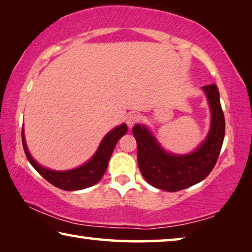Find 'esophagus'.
<instances>
[{
	"label": "esophagus",
	"mask_w": 252,
	"mask_h": 252,
	"mask_svg": "<svg viewBox=\"0 0 252 252\" xmlns=\"http://www.w3.org/2000/svg\"><path fill=\"white\" fill-rule=\"evenodd\" d=\"M139 120H140V117L138 116V114L132 113V114H130L129 117L126 118V125H127V126H129V127H132V126L135 125L136 122H139Z\"/></svg>",
	"instance_id": "1"
}]
</instances>
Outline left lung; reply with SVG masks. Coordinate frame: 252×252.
Here are the masks:
<instances>
[{
	"label": "left lung",
	"mask_w": 252,
	"mask_h": 252,
	"mask_svg": "<svg viewBox=\"0 0 252 252\" xmlns=\"http://www.w3.org/2000/svg\"><path fill=\"white\" fill-rule=\"evenodd\" d=\"M211 113L210 129L194 151L174 155L165 151L155 134L144 125L132 129L138 147V164L143 178L152 187L174 192L206 179L212 171L224 139V116L216 84L201 88Z\"/></svg>",
	"instance_id": "1"
}]
</instances>
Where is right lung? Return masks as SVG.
<instances>
[{
	"instance_id": "obj_1",
	"label": "right lung",
	"mask_w": 252,
	"mask_h": 252,
	"mask_svg": "<svg viewBox=\"0 0 252 252\" xmlns=\"http://www.w3.org/2000/svg\"><path fill=\"white\" fill-rule=\"evenodd\" d=\"M126 131L127 126L126 123H122V125L113 127L112 130L104 135V138L102 139L100 146L94 155L85 163L78 168L64 170V171H57V170L48 169L40 163H37L33 159V157L28 149L27 141H25L23 127L22 143L25 156H27L29 162L46 181H49L51 185L59 188V189L75 191L94 186L95 183L101 180L106 168H108L111 155H112L114 148H116L117 142L119 141V139L122 138L126 133Z\"/></svg>"
}]
</instances>
